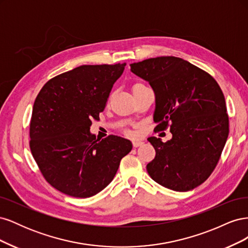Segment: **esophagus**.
Returning a JSON list of instances; mask_svg holds the SVG:
<instances>
[{
    "mask_svg": "<svg viewBox=\"0 0 248 248\" xmlns=\"http://www.w3.org/2000/svg\"><path fill=\"white\" fill-rule=\"evenodd\" d=\"M142 144H144V141H142V140H134L132 141V145H133V147H134V148H138V147L141 146Z\"/></svg>",
    "mask_w": 248,
    "mask_h": 248,
    "instance_id": "esophagus-1",
    "label": "esophagus"
}]
</instances>
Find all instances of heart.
Returning <instances> with one entry per match:
<instances>
[{"instance_id": "b5f03b06", "label": "heart", "mask_w": 248, "mask_h": 248, "mask_svg": "<svg viewBox=\"0 0 248 248\" xmlns=\"http://www.w3.org/2000/svg\"><path fill=\"white\" fill-rule=\"evenodd\" d=\"M136 85H137V84H136Z\"/></svg>"}]
</instances>
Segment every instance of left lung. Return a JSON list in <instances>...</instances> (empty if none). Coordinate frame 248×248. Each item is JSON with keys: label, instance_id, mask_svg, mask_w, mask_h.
Returning <instances> with one entry per match:
<instances>
[{"label": "left lung", "instance_id": "1", "mask_svg": "<svg viewBox=\"0 0 248 248\" xmlns=\"http://www.w3.org/2000/svg\"><path fill=\"white\" fill-rule=\"evenodd\" d=\"M155 94L157 130L170 127L172 138L148 140L155 158L147 170L155 182L188 191L212 174L229 136V116L217 81L206 71L177 57H157L130 64Z\"/></svg>", "mask_w": 248, "mask_h": 248}]
</instances>
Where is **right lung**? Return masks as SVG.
<instances>
[{
	"mask_svg": "<svg viewBox=\"0 0 248 248\" xmlns=\"http://www.w3.org/2000/svg\"><path fill=\"white\" fill-rule=\"evenodd\" d=\"M126 64L82 65L49 79L34 102L30 148L46 181L74 198H90L112 181L129 140L90 132Z\"/></svg>",
	"mask_w": 248,
	"mask_h": 248,
	"instance_id": "right-lung-1",
	"label": "right lung"
}]
</instances>
